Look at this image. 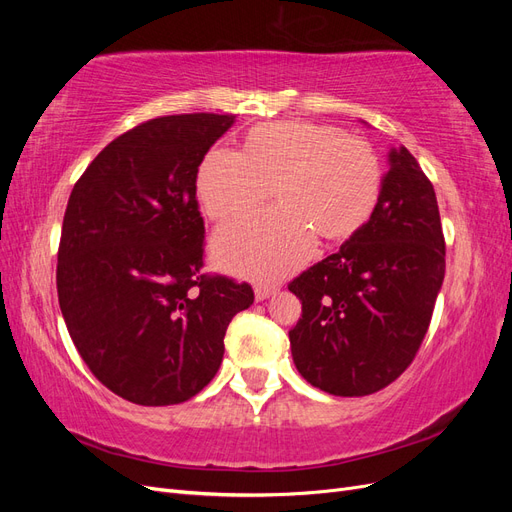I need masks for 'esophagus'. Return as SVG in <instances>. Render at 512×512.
<instances>
[{
  "label": "esophagus",
  "mask_w": 512,
  "mask_h": 512,
  "mask_svg": "<svg viewBox=\"0 0 512 512\" xmlns=\"http://www.w3.org/2000/svg\"><path fill=\"white\" fill-rule=\"evenodd\" d=\"M254 292H256V301H265V299H269L271 294L275 292V286H269V284H258V286L254 288Z\"/></svg>",
  "instance_id": "1"
}]
</instances>
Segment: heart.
<instances>
[{"instance_id":"heart-1","label":"heart","mask_w":512,"mask_h":512,"mask_svg":"<svg viewBox=\"0 0 512 512\" xmlns=\"http://www.w3.org/2000/svg\"><path fill=\"white\" fill-rule=\"evenodd\" d=\"M196 190L209 220L228 224L275 200L269 213L239 222L215 239L220 265L254 280L292 273L322 243L356 235L382 194L378 153L359 136L312 121H271L245 134L239 156L211 149Z\"/></svg>"}]
</instances>
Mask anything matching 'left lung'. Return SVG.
<instances>
[{"label": "left lung", "instance_id": "1", "mask_svg": "<svg viewBox=\"0 0 512 512\" xmlns=\"http://www.w3.org/2000/svg\"><path fill=\"white\" fill-rule=\"evenodd\" d=\"M444 256L433 185L406 147L393 149L371 220L288 284L303 309L288 331L299 374L337 397L395 382L429 329Z\"/></svg>", "mask_w": 512, "mask_h": 512}]
</instances>
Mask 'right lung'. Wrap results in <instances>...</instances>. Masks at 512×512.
Listing matches in <instances>:
<instances>
[{
  "mask_svg": "<svg viewBox=\"0 0 512 512\" xmlns=\"http://www.w3.org/2000/svg\"><path fill=\"white\" fill-rule=\"evenodd\" d=\"M235 115L138 123L74 183L57 250V297L81 359L138 406L188 401L218 374L247 282L205 273L196 175Z\"/></svg>",
  "mask_w": 512,
  "mask_h": 512,
  "instance_id": "right-lung-1",
  "label": "right lung"
}]
</instances>
